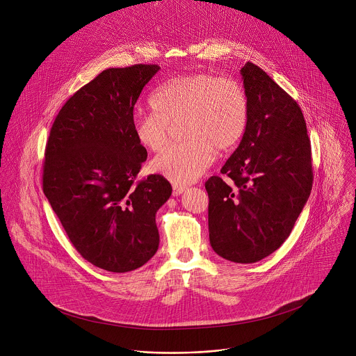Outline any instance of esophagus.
Listing matches in <instances>:
<instances>
[{
	"label": "esophagus",
	"mask_w": 356,
	"mask_h": 356,
	"mask_svg": "<svg viewBox=\"0 0 356 356\" xmlns=\"http://www.w3.org/2000/svg\"><path fill=\"white\" fill-rule=\"evenodd\" d=\"M186 186H182V185H174L172 186V196H179L185 192Z\"/></svg>",
	"instance_id": "1"
}]
</instances>
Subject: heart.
<instances>
[{"instance_id":"obj_1","label":"heart","mask_w":356,"mask_h":356,"mask_svg":"<svg viewBox=\"0 0 356 356\" xmlns=\"http://www.w3.org/2000/svg\"><path fill=\"white\" fill-rule=\"evenodd\" d=\"M153 111H138L133 119L137 143L151 152L161 151L170 126L181 124L182 138L156 156L151 168L177 185L196 181L212 164L215 149L225 152L243 138L250 118L248 97L240 82L211 72L177 75L152 95Z\"/></svg>"}]
</instances>
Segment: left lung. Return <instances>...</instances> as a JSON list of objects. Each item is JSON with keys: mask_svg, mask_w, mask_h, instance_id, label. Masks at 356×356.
<instances>
[{"mask_svg": "<svg viewBox=\"0 0 356 356\" xmlns=\"http://www.w3.org/2000/svg\"><path fill=\"white\" fill-rule=\"evenodd\" d=\"M248 126L238 148L211 177L208 230L212 250L236 263H254L289 237L312 188L311 145L298 105L261 68H241Z\"/></svg>", "mask_w": 356, "mask_h": 356, "instance_id": "obj_1", "label": "left lung"}]
</instances>
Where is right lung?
Masks as SVG:
<instances>
[{"label":"right lung","instance_id":"1","mask_svg":"<svg viewBox=\"0 0 356 356\" xmlns=\"http://www.w3.org/2000/svg\"><path fill=\"white\" fill-rule=\"evenodd\" d=\"M159 70H104L63 105L47 143V199L75 250L112 273L136 270L156 254V212L172 192L159 174L136 179L148 152L134 137L133 111Z\"/></svg>","mask_w":356,"mask_h":356}]
</instances>
